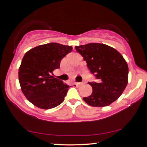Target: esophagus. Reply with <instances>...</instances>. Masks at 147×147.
I'll return each instance as SVG.
<instances>
[{"instance_id":"esophagus-1","label":"esophagus","mask_w":147,"mask_h":147,"mask_svg":"<svg viewBox=\"0 0 147 147\" xmlns=\"http://www.w3.org/2000/svg\"><path fill=\"white\" fill-rule=\"evenodd\" d=\"M85 82H86V81L84 80L82 82H77L76 83V86H80L81 85H83V84H85Z\"/></svg>"}]
</instances>
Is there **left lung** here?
<instances>
[{
	"label": "left lung",
	"instance_id": "8db88e82",
	"mask_svg": "<svg viewBox=\"0 0 147 147\" xmlns=\"http://www.w3.org/2000/svg\"><path fill=\"white\" fill-rule=\"evenodd\" d=\"M75 49L97 79L96 82H88L93 92L84 97V100L94 107L109 106L121 95L128 84L126 60L117 50L105 44L91 43L76 46Z\"/></svg>",
	"mask_w": 147,
	"mask_h": 147
}]
</instances>
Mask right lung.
I'll list each match as a JSON object with an SVG mask.
<instances>
[{"instance_id": "add662e5", "label": "right lung", "mask_w": 147, "mask_h": 147, "mask_svg": "<svg viewBox=\"0 0 147 147\" xmlns=\"http://www.w3.org/2000/svg\"><path fill=\"white\" fill-rule=\"evenodd\" d=\"M72 51L71 46L50 43L24 54L19 69V84L24 95L34 106L49 109L63 102L69 86L54 78L53 71Z\"/></svg>"}]
</instances>
